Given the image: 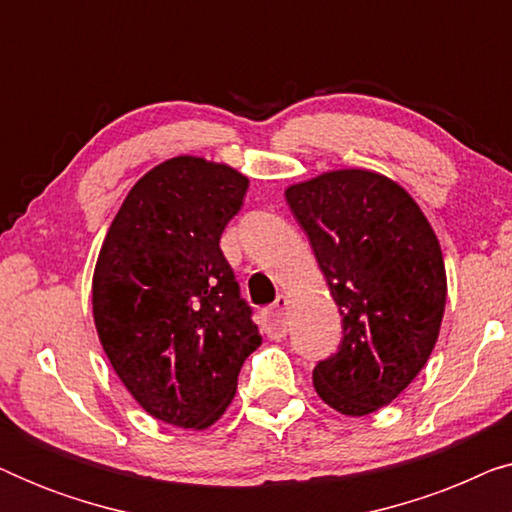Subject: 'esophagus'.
<instances>
[{
	"instance_id": "obj_1",
	"label": "esophagus",
	"mask_w": 512,
	"mask_h": 512,
	"mask_svg": "<svg viewBox=\"0 0 512 512\" xmlns=\"http://www.w3.org/2000/svg\"><path fill=\"white\" fill-rule=\"evenodd\" d=\"M289 296H277L275 303H272L263 314L265 331H268V338L282 340L289 333V321H286V310H289Z\"/></svg>"
}]
</instances>
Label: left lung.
<instances>
[{"label":"left lung","instance_id":"obj_1","mask_svg":"<svg viewBox=\"0 0 512 512\" xmlns=\"http://www.w3.org/2000/svg\"><path fill=\"white\" fill-rule=\"evenodd\" d=\"M342 317L319 361L321 401L349 417L384 408L419 375L445 312L443 251L410 193L384 174L333 170L286 188Z\"/></svg>","mask_w":512,"mask_h":512}]
</instances>
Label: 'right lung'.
Returning <instances> with one entry per match:
<instances>
[{"mask_svg":"<svg viewBox=\"0 0 512 512\" xmlns=\"http://www.w3.org/2000/svg\"><path fill=\"white\" fill-rule=\"evenodd\" d=\"M249 179L177 156L146 172L111 221L93 275V317L116 375L160 422L207 429L261 345L219 247Z\"/></svg>","mask_w":512,"mask_h":512,"instance_id":"right-lung-1","label":"right lung"}]
</instances>
